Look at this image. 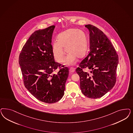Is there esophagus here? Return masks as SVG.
Masks as SVG:
<instances>
[{
    "label": "esophagus",
    "instance_id": "34e87169",
    "mask_svg": "<svg viewBox=\"0 0 133 133\" xmlns=\"http://www.w3.org/2000/svg\"><path fill=\"white\" fill-rule=\"evenodd\" d=\"M74 71H75V69L73 67H71V68H69V71L70 72H71V73H73L74 72Z\"/></svg>",
    "mask_w": 133,
    "mask_h": 133
}]
</instances>
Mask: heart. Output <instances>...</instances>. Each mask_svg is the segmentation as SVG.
<instances>
[{
    "label": "heart",
    "instance_id": "b5f03b06",
    "mask_svg": "<svg viewBox=\"0 0 133 133\" xmlns=\"http://www.w3.org/2000/svg\"><path fill=\"white\" fill-rule=\"evenodd\" d=\"M58 40L54 41L52 45L53 54L58 63L64 60L65 51L69 54L65 58L64 64L71 65L74 64L76 58L81 59L86 55L87 50V38L83 31L77 29H69L61 33Z\"/></svg>",
    "mask_w": 133,
    "mask_h": 133
}]
</instances>
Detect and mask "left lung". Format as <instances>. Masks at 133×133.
<instances>
[{"label":"left lung","instance_id":"8db88e82","mask_svg":"<svg viewBox=\"0 0 133 133\" xmlns=\"http://www.w3.org/2000/svg\"><path fill=\"white\" fill-rule=\"evenodd\" d=\"M90 32V52L76 69L82 93L90 98L103 96L115 86L118 56L110 41L96 27L85 26ZM91 70L90 73L83 69Z\"/></svg>","mask_w":133,"mask_h":133}]
</instances>
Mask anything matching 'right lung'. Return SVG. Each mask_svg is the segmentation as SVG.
I'll list each match as a JSON object with an SVG mask.
<instances>
[{"label": "right lung", "mask_w": 133, "mask_h": 133, "mask_svg": "<svg viewBox=\"0 0 133 133\" xmlns=\"http://www.w3.org/2000/svg\"><path fill=\"white\" fill-rule=\"evenodd\" d=\"M55 27L35 31L22 47L18 59L26 88L36 98L49 104L63 97L69 74L68 67L54 61L51 39ZM57 68L59 70L54 74Z\"/></svg>", "instance_id": "right-lung-1"}]
</instances>
